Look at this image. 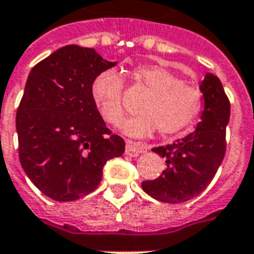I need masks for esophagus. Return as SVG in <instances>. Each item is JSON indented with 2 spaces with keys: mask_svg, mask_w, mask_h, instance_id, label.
<instances>
[{
  "mask_svg": "<svg viewBox=\"0 0 254 254\" xmlns=\"http://www.w3.org/2000/svg\"><path fill=\"white\" fill-rule=\"evenodd\" d=\"M144 149H146L145 145H142L140 142L134 141H127V148H125V153L127 156H132V157H136L141 153Z\"/></svg>",
  "mask_w": 254,
  "mask_h": 254,
  "instance_id": "esophagus-1",
  "label": "esophagus"
}]
</instances>
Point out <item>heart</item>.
I'll list each match as a JSON object with an SVG mask.
<instances>
[{
    "label": "heart",
    "instance_id": "1",
    "mask_svg": "<svg viewBox=\"0 0 254 254\" xmlns=\"http://www.w3.org/2000/svg\"><path fill=\"white\" fill-rule=\"evenodd\" d=\"M133 86L149 91L140 105V116L127 120L122 130L136 137L159 130L161 136L183 132L203 109V93L195 84L183 82L172 69L159 64L138 65L130 72ZM125 82L114 68L101 71L91 83V98L103 121L118 127L125 118Z\"/></svg>",
    "mask_w": 254,
    "mask_h": 254
}]
</instances>
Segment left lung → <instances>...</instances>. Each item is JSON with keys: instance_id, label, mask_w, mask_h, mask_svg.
I'll return each mask as SVG.
<instances>
[{"instance_id": "1", "label": "left lung", "mask_w": 254, "mask_h": 254, "mask_svg": "<svg viewBox=\"0 0 254 254\" xmlns=\"http://www.w3.org/2000/svg\"><path fill=\"white\" fill-rule=\"evenodd\" d=\"M200 90L204 109L196 130L176 142L152 149L164 159L167 168L159 178L145 180L141 186L146 194L160 202L182 203L202 194L225 157L230 102L215 75L206 74Z\"/></svg>"}]
</instances>
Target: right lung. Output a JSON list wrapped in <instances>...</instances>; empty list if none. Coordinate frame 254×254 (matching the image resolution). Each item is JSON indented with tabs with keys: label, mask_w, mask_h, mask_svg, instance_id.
Masks as SVG:
<instances>
[{
	"label": "right lung",
	"mask_w": 254,
	"mask_h": 254,
	"mask_svg": "<svg viewBox=\"0 0 254 254\" xmlns=\"http://www.w3.org/2000/svg\"><path fill=\"white\" fill-rule=\"evenodd\" d=\"M114 64L93 48L65 46L29 72L16 114L18 157L48 198L71 202L89 195L106 161L125 151L91 98L94 78Z\"/></svg>",
	"instance_id": "right-lung-1"
}]
</instances>
